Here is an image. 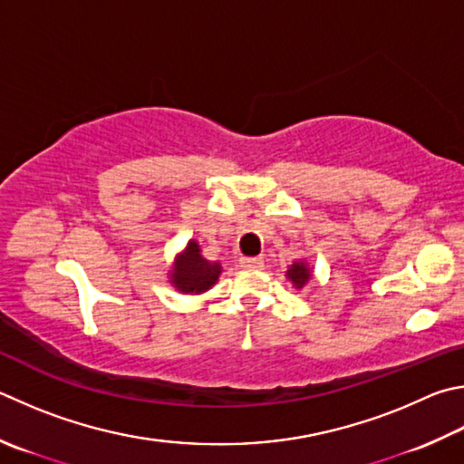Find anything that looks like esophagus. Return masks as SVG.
<instances>
[{
    "instance_id": "1",
    "label": "esophagus",
    "mask_w": 464,
    "mask_h": 464,
    "mask_svg": "<svg viewBox=\"0 0 464 464\" xmlns=\"http://www.w3.org/2000/svg\"><path fill=\"white\" fill-rule=\"evenodd\" d=\"M241 266L249 267V269H257L264 266V259L261 257H241Z\"/></svg>"
}]
</instances>
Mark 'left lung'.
I'll use <instances>...</instances> for the list:
<instances>
[{"mask_svg": "<svg viewBox=\"0 0 464 464\" xmlns=\"http://www.w3.org/2000/svg\"><path fill=\"white\" fill-rule=\"evenodd\" d=\"M285 277L296 285V288H304L310 277H313V269L306 266V261H294L285 272Z\"/></svg>", "mask_w": 464, "mask_h": 464, "instance_id": "obj_1", "label": "left lung"}]
</instances>
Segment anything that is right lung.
Listing matches in <instances>:
<instances>
[{"mask_svg":"<svg viewBox=\"0 0 464 464\" xmlns=\"http://www.w3.org/2000/svg\"><path fill=\"white\" fill-rule=\"evenodd\" d=\"M221 272V264L205 259L200 256L198 243L188 241L187 249L174 261L170 269V282L179 292L200 294L213 288Z\"/></svg>","mask_w":464,"mask_h":464,"instance_id":"1","label":"right lung"}]
</instances>
